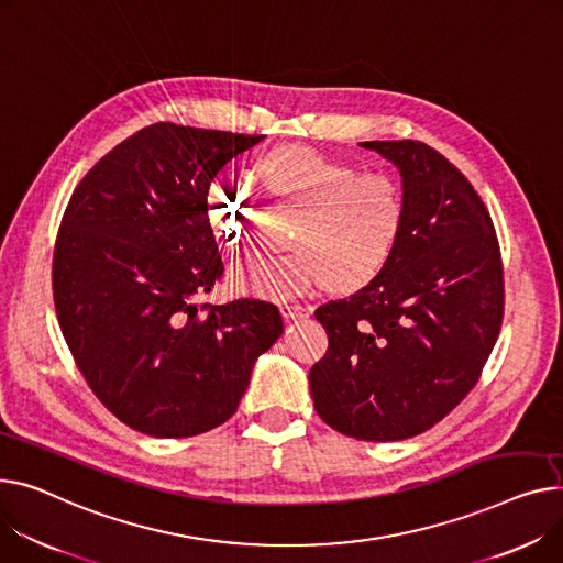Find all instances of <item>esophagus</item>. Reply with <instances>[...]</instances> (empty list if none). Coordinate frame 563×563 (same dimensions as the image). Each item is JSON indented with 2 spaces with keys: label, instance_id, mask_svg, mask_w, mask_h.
Segmentation results:
<instances>
[{
  "label": "esophagus",
  "instance_id": "1",
  "mask_svg": "<svg viewBox=\"0 0 563 563\" xmlns=\"http://www.w3.org/2000/svg\"><path fill=\"white\" fill-rule=\"evenodd\" d=\"M280 310H283V317H285L287 321L308 319V317L312 314V308H310V306H301V303H283Z\"/></svg>",
  "mask_w": 563,
  "mask_h": 563
}]
</instances>
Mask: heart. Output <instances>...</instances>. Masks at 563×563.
<instances>
[{
  "mask_svg": "<svg viewBox=\"0 0 563 563\" xmlns=\"http://www.w3.org/2000/svg\"><path fill=\"white\" fill-rule=\"evenodd\" d=\"M251 176L298 217L287 253L251 255L233 269L240 291L287 298L323 285L332 294H353L385 272L405 227V192L394 174L357 172L312 146L285 144L257 156ZM206 203L219 240L244 251L253 229L246 187L217 178Z\"/></svg>",
  "mask_w": 563,
  "mask_h": 563,
  "instance_id": "1",
  "label": "heart"
}]
</instances>
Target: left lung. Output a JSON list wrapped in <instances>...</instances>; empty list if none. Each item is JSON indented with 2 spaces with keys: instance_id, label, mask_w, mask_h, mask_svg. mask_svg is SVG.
<instances>
[{
  "instance_id": "obj_1",
  "label": "left lung",
  "mask_w": 563,
  "mask_h": 563,
  "mask_svg": "<svg viewBox=\"0 0 563 563\" xmlns=\"http://www.w3.org/2000/svg\"><path fill=\"white\" fill-rule=\"evenodd\" d=\"M360 146L398 167L405 227L376 280L314 312L328 351L310 368V391L336 432L400 441L439 423L477 383L503 323V260L489 210L432 146Z\"/></svg>"
}]
</instances>
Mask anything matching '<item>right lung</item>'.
<instances>
[{"label": "right lung", "mask_w": 563, "mask_h": 563, "mask_svg": "<svg viewBox=\"0 0 563 563\" xmlns=\"http://www.w3.org/2000/svg\"><path fill=\"white\" fill-rule=\"evenodd\" d=\"M262 137L152 124L108 152L65 208L58 323L90 389L137 432L183 439L229 421L283 334L272 303L199 306L223 274L208 187Z\"/></svg>", "instance_id": "1"}]
</instances>
